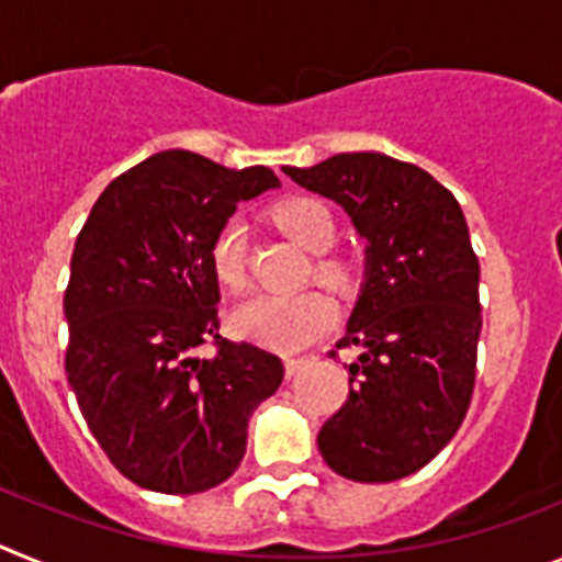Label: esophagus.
<instances>
[{
	"instance_id": "obj_1",
	"label": "esophagus",
	"mask_w": 562,
	"mask_h": 562,
	"mask_svg": "<svg viewBox=\"0 0 562 562\" xmlns=\"http://www.w3.org/2000/svg\"><path fill=\"white\" fill-rule=\"evenodd\" d=\"M306 362H310V360H306V357H290V360L284 362V366H286V376H295L297 371L304 369Z\"/></svg>"
}]
</instances>
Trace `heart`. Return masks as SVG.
Listing matches in <instances>:
<instances>
[{
    "label": "heart",
    "mask_w": 562,
    "mask_h": 562,
    "mask_svg": "<svg viewBox=\"0 0 562 562\" xmlns=\"http://www.w3.org/2000/svg\"><path fill=\"white\" fill-rule=\"evenodd\" d=\"M272 220L286 236L310 252L329 250L335 241V216L315 196H292L276 205ZM213 276L227 290L238 292L247 284V231L238 220H225L211 238ZM315 276L331 286L351 281V265L340 256H321ZM335 321V310L326 295L315 290L295 295H258L238 306L231 326L238 337L261 342L267 349L297 351L324 337Z\"/></svg>",
    "instance_id": "1"
}]
</instances>
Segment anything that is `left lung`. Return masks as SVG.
<instances>
[{"instance_id": "1", "label": "left lung", "mask_w": 562, "mask_h": 562, "mask_svg": "<svg viewBox=\"0 0 562 562\" xmlns=\"http://www.w3.org/2000/svg\"><path fill=\"white\" fill-rule=\"evenodd\" d=\"M284 173L342 205L369 238L366 284L337 342L360 357L317 448L342 479H405L453 439L473 400L481 301L464 213L428 171L376 151Z\"/></svg>"}]
</instances>
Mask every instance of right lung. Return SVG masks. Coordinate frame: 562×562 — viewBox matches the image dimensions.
<instances>
[{
  "mask_svg": "<svg viewBox=\"0 0 562 562\" xmlns=\"http://www.w3.org/2000/svg\"><path fill=\"white\" fill-rule=\"evenodd\" d=\"M265 166L231 168L160 151L128 168L78 233L64 315V369L106 459L154 493H205L236 473L247 419L284 380V362L220 335L211 238L276 188ZM214 346L213 358L195 349Z\"/></svg>",
  "mask_w": 562,
  "mask_h": 562,
  "instance_id": "add662e5",
  "label": "right lung"
}]
</instances>
